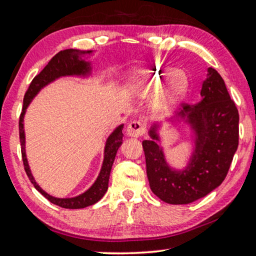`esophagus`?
Here are the masks:
<instances>
[{"instance_id":"34e87169","label":"esophagus","mask_w":256,"mask_h":256,"mask_svg":"<svg viewBox=\"0 0 256 256\" xmlns=\"http://www.w3.org/2000/svg\"><path fill=\"white\" fill-rule=\"evenodd\" d=\"M146 124L140 122V120H133L128 124V126L126 128V134L128 136L132 138H138L142 136L146 133Z\"/></svg>"}]
</instances>
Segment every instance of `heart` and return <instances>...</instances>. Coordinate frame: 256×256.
Listing matches in <instances>:
<instances>
[{
    "label": "heart",
    "mask_w": 256,
    "mask_h": 256,
    "mask_svg": "<svg viewBox=\"0 0 256 256\" xmlns=\"http://www.w3.org/2000/svg\"><path fill=\"white\" fill-rule=\"evenodd\" d=\"M133 76L146 82L149 86H158H158L154 97V108L162 114H167L174 110L177 104L185 97L190 86L188 76L183 70H175L170 66H152L136 68Z\"/></svg>",
    "instance_id": "b5f03b06"
}]
</instances>
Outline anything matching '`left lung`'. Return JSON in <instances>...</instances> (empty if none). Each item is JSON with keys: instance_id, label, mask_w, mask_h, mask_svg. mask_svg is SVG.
I'll list each match as a JSON object with an SVG mask.
<instances>
[{"instance_id": "obj_1", "label": "left lung", "mask_w": 256, "mask_h": 256, "mask_svg": "<svg viewBox=\"0 0 256 256\" xmlns=\"http://www.w3.org/2000/svg\"><path fill=\"white\" fill-rule=\"evenodd\" d=\"M201 96L202 100L196 105L182 104V115H188L196 136V152L185 170L168 167L156 144V126L150 130V140L142 141L150 188L170 204L192 203L218 188L237 150L240 115L224 79L214 68H208Z\"/></svg>"}]
</instances>
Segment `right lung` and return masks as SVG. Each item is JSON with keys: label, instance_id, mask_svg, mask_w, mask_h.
I'll return each mask as SVG.
<instances>
[{"label": "right lung", "instance_id": "add662e5", "mask_svg": "<svg viewBox=\"0 0 256 256\" xmlns=\"http://www.w3.org/2000/svg\"><path fill=\"white\" fill-rule=\"evenodd\" d=\"M90 53V52H79L76 50H64L58 52L53 58L50 60V63L42 68L40 73L34 78V80L30 84L29 88L24 94V107L22 112L20 114L19 118V136H20V146H21V154H22V162L24 172L27 174L29 180L32 182L38 192L42 193L47 200L53 203V204L58 206L64 209H82V208L92 206L94 203L98 202L104 196L108 188V180H110V170L114 162L115 156L120 146L122 144L123 141V125L120 126L112 132L110 138H107L106 146H105V158H104L102 167L99 174L97 180L94 184L86 192H84L81 196L72 198H58L50 196V194L44 192L38 184L34 182V177L30 172L27 158H26L24 152V115L26 112V108L28 107L29 102L32 99L36 96L37 92L42 88V86L50 84L56 78L63 76H74V74H86L89 72V64L79 58V54Z\"/></svg>", "mask_w": 256, "mask_h": 256}]
</instances>
